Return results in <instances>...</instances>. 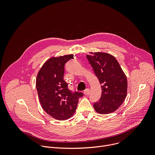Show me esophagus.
Returning a JSON list of instances; mask_svg holds the SVG:
<instances>
[{
  "mask_svg": "<svg viewBox=\"0 0 155 155\" xmlns=\"http://www.w3.org/2000/svg\"><path fill=\"white\" fill-rule=\"evenodd\" d=\"M83 93H84V95H86V96L88 95V94H90V90L89 89V88H87V89H86V90L84 91Z\"/></svg>",
  "mask_w": 155,
  "mask_h": 155,
  "instance_id": "esophagus-1",
  "label": "esophagus"
}]
</instances>
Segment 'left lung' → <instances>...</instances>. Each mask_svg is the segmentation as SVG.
I'll use <instances>...</instances> for the list:
<instances>
[{"label":"left lung","mask_w":155,"mask_h":155,"mask_svg":"<svg viewBox=\"0 0 155 155\" xmlns=\"http://www.w3.org/2000/svg\"><path fill=\"white\" fill-rule=\"evenodd\" d=\"M86 55L101 84L100 100L93 105L96 112L105 115L117 110L127 95V81L121 68L112 55L102 52Z\"/></svg>","instance_id":"8db88e82"}]
</instances>
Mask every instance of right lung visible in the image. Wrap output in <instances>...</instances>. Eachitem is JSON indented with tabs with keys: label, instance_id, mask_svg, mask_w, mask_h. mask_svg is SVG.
Returning a JSON list of instances; mask_svg holds the SVG:
<instances>
[{
	"label": "right lung",
	"instance_id": "right-lung-1",
	"mask_svg": "<svg viewBox=\"0 0 155 155\" xmlns=\"http://www.w3.org/2000/svg\"><path fill=\"white\" fill-rule=\"evenodd\" d=\"M73 54L52 57L43 64L36 78L40 103L45 112L58 120H65L75 114L82 93H72L64 80V65Z\"/></svg>",
	"mask_w": 155,
	"mask_h": 155
}]
</instances>
